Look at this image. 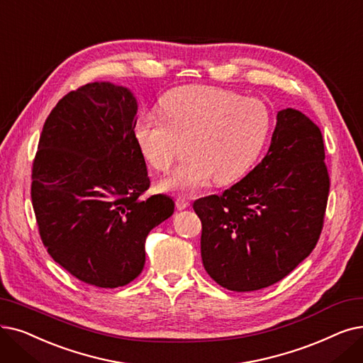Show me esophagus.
<instances>
[{
    "label": "esophagus",
    "mask_w": 363,
    "mask_h": 363,
    "mask_svg": "<svg viewBox=\"0 0 363 363\" xmlns=\"http://www.w3.org/2000/svg\"><path fill=\"white\" fill-rule=\"evenodd\" d=\"M177 206H178L179 211H184V209H186L188 206H190V201H188V200L184 199V197H178V199H177Z\"/></svg>",
    "instance_id": "1"
}]
</instances>
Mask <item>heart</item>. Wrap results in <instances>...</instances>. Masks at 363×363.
<instances>
[{"mask_svg":"<svg viewBox=\"0 0 363 363\" xmlns=\"http://www.w3.org/2000/svg\"><path fill=\"white\" fill-rule=\"evenodd\" d=\"M162 116L143 114L135 136L150 164L167 172L191 155L162 182L167 191L190 194L213 177L230 184L243 177L261 154L272 130L264 102L211 86H181L160 99Z\"/></svg>","mask_w":363,"mask_h":363,"instance_id":"heart-1","label":"heart"}]
</instances>
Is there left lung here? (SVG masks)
<instances>
[{
  "mask_svg": "<svg viewBox=\"0 0 363 363\" xmlns=\"http://www.w3.org/2000/svg\"><path fill=\"white\" fill-rule=\"evenodd\" d=\"M276 120L261 163L220 196L193 204L204 270L228 291H258L286 277L323 227L329 177L322 132L294 108Z\"/></svg>",
  "mask_w": 363,
  "mask_h": 363,
  "instance_id": "1",
  "label": "left lung"
}]
</instances>
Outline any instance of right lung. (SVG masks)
Segmentation results:
<instances>
[{"label":"right lung","mask_w":363,"mask_h":363,"mask_svg":"<svg viewBox=\"0 0 363 363\" xmlns=\"http://www.w3.org/2000/svg\"><path fill=\"white\" fill-rule=\"evenodd\" d=\"M130 89L94 82L53 108L33 167V206L52 258L89 285L118 288L145 264L148 233L175 201L150 186Z\"/></svg>","instance_id":"obj_1"}]
</instances>
